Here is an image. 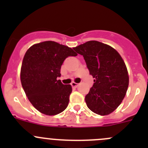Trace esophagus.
Here are the masks:
<instances>
[{"mask_svg": "<svg viewBox=\"0 0 148 148\" xmlns=\"http://www.w3.org/2000/svg\"><path fill=\"white\" fill-rule=\"evenodd\" d=\"M71 86H72V87H75L76 88V87H77V86H79V84L74 82H73L71 83Z\"/></svg>", "mask_w": 148, "mask_h": 148, "instance_id": "1", "label": "esophagus"}]
</instances>
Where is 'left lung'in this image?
<instances>
[{
    "label": "left lung",
    "mask_w": 148,
    "mask_h": 148,
    "mask_svg": "<svg viewBox=\"0 0 148 148\" xmlns=\"http://www.w3.org/2000/svg\"><path fill=\"white\" fill-rule=\"evenodd\" d=\"M82 55L93 86L85 97L88 108L100 115H107L123 100L129 84L127 69L120 53L110 46L89 41L74 48Z\"/></svg>",
    "instance_id": "8db88e82"
}]
</instances>
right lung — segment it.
Masks as SVG:
<instances>
[{"label": "right lung", "mask_w": 148, "mask_h": 148, "mask_svg": "<svg viewBox=\"0 0 148 148\" xmlns=\"http://www.w3.org/2000/svg\"><path fill=\"white\" fill-rule=\"evenodd\" d=\"M77 55L71 48L51 41L34 44L26 52L21 82L28 100L40 112L56 115L67 107L72 88L57 78L66 58Z\"/></svg>", "instance_id": "right-lung-1"}]
</instances>
